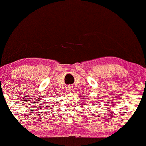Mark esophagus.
<instances>
[{"mask_svg":"<svg viewBox=\"0 0 146 146\" xmlns=\"http://www.w3.org/2000/svg\"><path fill=\"white\" fill-rule=\"evenodd\" d=\"M67 92L68 93H73L74 92V89H73V88H72L71 86H69L67 87Z\"/></svg>","mask_w":146,"mask_h":146,"instance_id":"1","label":"esophagus"}]
</instances>
